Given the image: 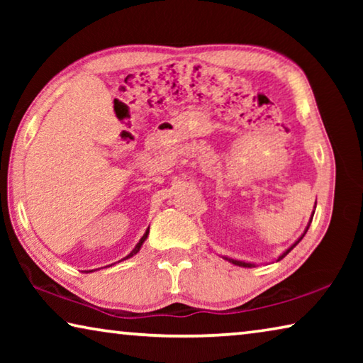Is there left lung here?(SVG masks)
I'll list each match as a JSON object with an SVG mask.
<instances>
[{
	"label": "left lung",
	"mask_w": 363,
	"mask_h": 363,
	"mask_svg": "<svg viewBox=\"0 0 363 363\" xmlns=\"http://www.w3.org/2000/svg\"><path fill=\"white\" fill-rule=\"evenodd\" d=\"M312 216H314V214H312ZM312 220V219H311ZM309 225H311V223H309ZM309 225H307L306 227V230H304V233H303V235H301L299 238H298V240L296 242H294L293 245H291V247L290 248H288L286 251H285V253L284 255H281V256H279V259L277 261H280V259H284V257L288 255V253H290V251L294 248V247H296V245L301 242V240H303V237L306 235V232H307V229H309ZM224 259H227V261H230L232 264H235V266H242V267H253L255 266V264H250V262H242V261H235V259H229V257H224Z\"/></svg>",
	"instance_id": "left-lung-1"
}]
</instances>
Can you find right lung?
<instances>
[{"instance_id":"add662e5","label":"right lung","mask_w":363,"mask_h":363,"mask_svg":"<svg viewBox=\"0 0 363 363\" xmlns=\"http://www.w3.org/2000/svg\"><path fill=\"white\" fill-rule=\"evenodd\" d=\"M147 235H149V229H147V230H145V233H144V235H143V238H140V240H139V243L136 245V248H134V250L131 251V253H130V255H128V256L125 257V259H128V257H131V256H134V255H136V253H138V251L140 250V247H143V243L145 242V238H147Z\"/></svg>"}]
</instances>
